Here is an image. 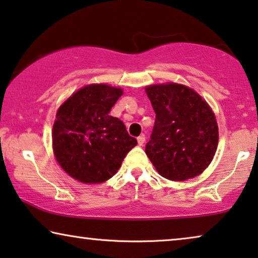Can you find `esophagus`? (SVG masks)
<instances>
[{"label":"esophagus","instance_id":"34e87169","mask_svg":"<svg viewBox=\"0 0 258 258\" xmlns=\"http://www.w3.org/2000/svg\"><path fill=\"white\" fill-rule=\"evenodd\" d=\"M137 140H138V145L139 146H143L144 143H145V136H144V135L139 136L138 139H137Z\"/></svg>","mask_w":258,"mask_h":258}]
</instances>
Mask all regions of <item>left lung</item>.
<instances>
[{
  "instance_id": "1",
  "label": "left lung",
  "mask_w": 258,
  "mask_h": 258,
  "mask_svg": "<svg viewBox=\"0 0 258 258\" xmlns=\"http://www.w3.org/2000/svg\"><path fill=\"white\" fill-rule=\"evenodd\" d=\"M156 121L145 152L160 176L181 181L201 174L218 145L214 112L199 94L184 85L146 87Z\"/></svg>"
}]
</instances>
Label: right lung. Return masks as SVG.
<instances>
[{"instance_id": "obj_1", "label": "right lung", "mask_w": 258, "mask_h": 258, "mask_svg": "<svg viewBox=\"0 0 258 258\" xmlns=\"http://www.w3.org/2000/svg\"><path fill=\"white\" fill-rule=\"evenodd\" d=\"M122 89L89 85L60 106L53 126V150L60 166L81 183H102L119 170L137 139L108 113Z\"/></svg>"}]
</instances>
